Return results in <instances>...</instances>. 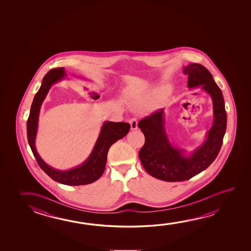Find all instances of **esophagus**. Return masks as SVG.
Masks as SVG:
<instances>
[{
    "mask_svg": "<svg viewBox=\"0 0 251 251\" xmlns=\"http://www.w3.org/2000/svg\"><path fill=\"white\" fill-rule=\"evenodd\" d=\"M129 124H130V127H131L132 130H136L138 128V123L136 118H132L129 120Z\"/></svg>",
    "mask_w": 251,
    "mask_h": 251,
    "instance_id": "1",
    "label": "esophagus"
}]
</instances>
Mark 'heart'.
Instances as JSON below:
<instances>
[{"label":"heart","mask_w":251,"mask_h":251,"mask_svg":"<svg viewBox=\"0 0 251 251\" xmlns=\"http://www.w3.org/2000/svg\"><path fill=\"white\" fill-rule=\"evenodd\" d=\"M170 90V86H158L152 89L147 95H136L130 100L133 107H143L146 103L156 99L159 95L165 94Z\"/></svg>","instance_id":"heart-1"}]
</instances>
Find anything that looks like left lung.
I'll return each mask as SVG.
<instances>
[{"label": "left lung", "mask_w": 251, "mask_h": 251, "mask_svg": "<svg viewBox=\"0 0 251 251\" xmlns=\"http://www.w3.org/2000/svg\"><path fill=\"white\" fill-rule=\"evenodd\" d=\"M183 72L188 75L189 88L201 86L211 96L214 124L206 133L205 142L186 156L185 150L174 146L169 140L164 109L140 121L138 127L145 136L139 151L141 163L152 177L167 182L187 180L207 168L217 157L226 133L225 102L213 75L205 66L194 63L184 67Z\"/></svg>", "instance_id": "1"}]
</instances>
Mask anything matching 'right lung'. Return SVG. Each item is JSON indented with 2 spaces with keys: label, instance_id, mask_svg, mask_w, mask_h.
Instances as JSON below:
<instances>
[{
  "label": "right lung",
  "instance_id": "right-lung-1",
  "mask_svg": "<svg viewBox=\"0 0 251 251\" xmlns=\"http://www.w3.org/2000/svg\"><path fill=\"white\" fill-rule=\"evenodd\" d=\"M66 77L64 67L49 71L42 80L41 86L34 97L27 121V137L34 156L40 168L53 180L67 185H81L91 184L99 179L102 175L107 163L108 150L116 141L126 136L130 125L127 123L105 122L93 151L85 162L77 167L61 171L52 168L42 159L37 153L35 141L38 127V117L42 103L46 99L50 86Z\"/></svg>",
  "mask_w": 251,
  "mask_h": 251
}]
</instances>
